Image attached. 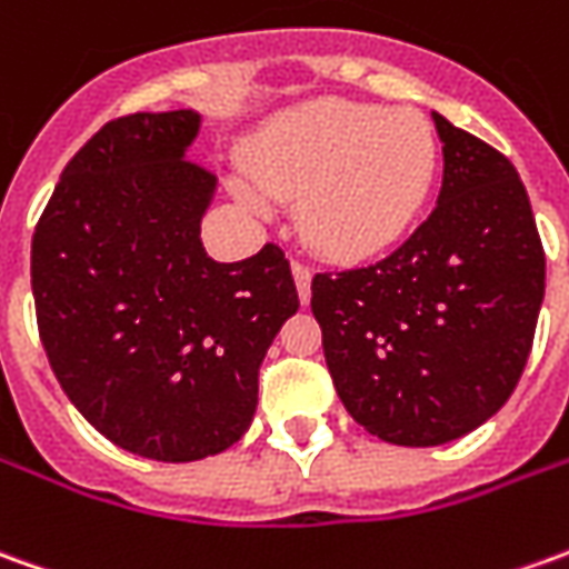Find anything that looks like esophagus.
Returning <instances> with one entry per match:
<instances>
[{
	"instance_id": "obj_1",
	"label": "esophagus",
	"mask_w": 569,
	"mask_h": 569,
	"mask_svg": "<svg viewBox=\"0 0 569 569\" xmlns=\"http://www.w3.org/2000/svg\"><path fill=\"white\" fill-rule=\"evenodd\" d=\"M292 277H296V286H298V296L301 301H308L311 298V277L313 271L305 264V261H292Z\"/></svg>"
}]
</instances>
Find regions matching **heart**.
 Segmentation results:
<instances>
[{
  "label": "heart",
  "instance_id": "1",
  "mask_svg": "<svg viewBox=\"0 0 569 569\" xmlns=\"http://www.w3.org/2000/svg\"><path fill=\"white\" fill-rule=\"evenodd\" d=\"M258 187L296 202L301 237L326 258L360 261L416 221L435 181L437 144L419 113L351 101H313L273 119L246 147ZM252 206L264 194L233 184Z\"/></svg>",
  "mask_w": 569,
  "mask_h": 569
}]
</instances>
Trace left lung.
Masks as SVG:
<instances>
[{"mask_svg":"<svg viewBox=\"0 0 569 569\" xmlns=\"http://www.w3.org/2000/svg\"><path fill=\"white\" fill-rule=\"evenodd\" d=\"M435 126V212L388 258L311 283L341 403L400 447L447 443L502 409L546 296V252L518 169L440 113Z\"/></svg>","mask_w":569,"mask_h":569,"instance_id":"8db88e82","label":"left lung"}]
</instances>
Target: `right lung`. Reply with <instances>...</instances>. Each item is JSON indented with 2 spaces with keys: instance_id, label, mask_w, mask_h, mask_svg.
Wrapping results in <instances>:
<instances>
[{
  "instance_id": "1",
  "label": "right lung",
  "mask_w": 569,
  "mask_h": 569,
  "mask_svg": "<svg viewBox=\"0 0 569 569\" xmlns=\"http://www.w3.org/2000/svg\"><path fill=\"white\" fill-rule=\"evenodd\" d=\"M200 117L129 113L67 162L30 249L36 326L63 395L107 440L157 462L233 447L258 369L298 311L277 243L206 256L216 174L184 157Z\"/></svg>"
}]
</instances>
